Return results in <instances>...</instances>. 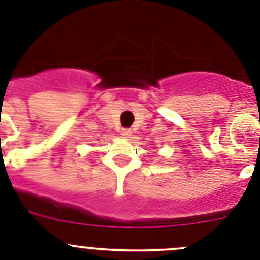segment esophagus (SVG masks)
<instances>
[{"label": "esophagus", "mask_w": 260, "mask_h": 260, "mask_svg": "<svg viewBox=\"0 0 260 260\" xmlns=\"http://www.w3.org/2000/svg\"><path fill=\"white\" fill-rule=\"evenodd\" d=\"M131 135H132L131 129H123V131H121V136H123V137H129Z\"/></svg>", "instance_id": "1"}]
</instances>
